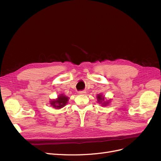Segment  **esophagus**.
I'll list each match as a JSON object with an SVG mask.
<instances>
[{
  "label": "esophagus",
  "instance_id": "obj_1",
  "mask_svg": "<svg viewBox=\"0 0 161 161\" xmlns=\"http://www.w3.org/2000/svg\"><path fill=\"white\" fill-rule=\"evenodd\" d=\"M85 94H86V92L84 91L79 92V95H85Z\"/></svg>",
  "mask_w": 161,
  "mask_h": 161
}]
</instances>
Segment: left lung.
<instances>
[{
	"mask_svg": "<svg viewBox=\"0 0 161 161\" xmlns=\"http://www.w3.org/2000/svg\"><path fill=\"white\" fill-rule=\"evenodd\" d=\"M97 101H98V103L99 104H101L102 106L108 105L110 102V99L105 101L106 99L105 98V97L103 96V95L101 94H99L97 95Z\"/></svg>",
	"mask_w": 161,
	"mask_h": 161,
	"instance_id": "8db88e82",
	"label": "left lung"
}]
</instances>
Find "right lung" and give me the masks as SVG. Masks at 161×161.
<instances>
[{"label": "right lung", "instance_id": "1", "mask_svg": "<svg viewBox=\"0 0 161 161\" xmlns=\"http://www.w3.org/2000/svg\"><path fill=\"white\" fill-rule=\"evenodd\" d=\"M69 98L63 93L58 96V98L56 99H53L50 101V103L52 107L56 109H61L68 103Z\"/></svg>", "mask_w": 161, "mask_h": 161}]
</instances>
